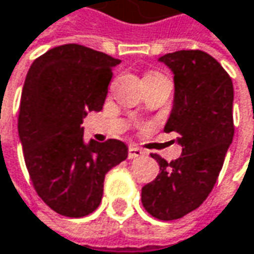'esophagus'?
I'll use <instances>...</instances> for the list:
<instances>
[{
  "label": "esophagus",
  "mask_w": 254,
  "mask_h": 254,
  "mask_svg": "<svg viewBox=\"0 0 254 254\" xmlns=\"http://www.w3.org/2000/svg\"><path fill=\"white\" fill-rule=\"evenodd\" d=\"M142 155H143L142 149L136 148V146H129V149H127V158L129 159H135V158H139Z\"/></svg>",
  "instance_id": "obj_1"
}]
</instances>
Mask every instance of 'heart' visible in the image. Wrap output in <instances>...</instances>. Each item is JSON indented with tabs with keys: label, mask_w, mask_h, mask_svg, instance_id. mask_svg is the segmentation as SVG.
Segmentation results:
<instances>
[{
	"label": "heart",
	"mask_w": 254,
	"mask_h": 254,
	"mask_svg": "<svg viewBox=\"0 0 254 254\" xmlns=\"http://www.w3.org/2000/svg\"><path fill=\"white\" fill-rule=\"evenodd\" d=\"M148 76H158V74H155V73H152V74H148Z\"/></svg>",
	"instance_id": "1"
}]
</instances>
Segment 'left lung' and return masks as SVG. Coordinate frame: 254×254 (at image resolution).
<instances>
[{
    "instance_id": "8db88e82",
    "label": "left lung",
    "mask_w": 254,
    "mask_h": 254,
    "mask_svg": "<svg viewBox=\"0 0 254 254\" xmlns=\"http://www.w3.org/2000/svg\"><path fill=\"white\" fill-rule=\"evenodd\" d=\"M174 74V100L165 132H177L181 157L159 164L157 178L142 187L145 210L159 220H177L208 197L233 141L234 89L227 71L201 50L168 53L158 59Z\"/></svg>"
}]
</instances>
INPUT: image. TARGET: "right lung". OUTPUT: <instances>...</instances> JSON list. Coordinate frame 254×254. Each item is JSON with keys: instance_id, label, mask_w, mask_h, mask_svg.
I'll return each instance as SVG.
<instances>
[{"instance_id": "obj_1", "label": "right lung", "mask_w": 254, "mask_h": 254, "mask_svg": "<svg viewBox=\"0 0 254 254\" xmlns=\"http://www.w3.org/2000/svg\"><path fill=\"white\" fill-rule=\"evenodd\" d=\"M121 63L79 44L54 47L31 64L24 82L18 136L40 198L56 213L84 217L99 207L105 175L127 158L118 139L83 138V118L100 112Z\"/></svg>"}]
</instances>
